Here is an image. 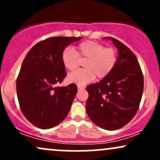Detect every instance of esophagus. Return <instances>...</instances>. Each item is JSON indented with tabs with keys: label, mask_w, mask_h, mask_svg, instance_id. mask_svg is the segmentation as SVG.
I'll return each instance as SVG.
<instances>
[{
	"label": "esophagus",
	"mask_w": 160,
	"mask_h": 160,
	"mask_svg": "<svg viewBox=\"0 0 160 160\" xmlns=\"http://www.w3.org/2000/svg\"><path fill=\"white\" fill-rule=\"evenodd\" d=\"M78 90H79V91H80V90H83V89H85V87H84L83 86H78Z\"/></svg>",
	"instance_id": "1"
}]
</instances>
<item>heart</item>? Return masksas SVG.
Here are the masks:
<instances>
[{
    "label": "heart",
    "instance_id": "heart-1",
    "mask_svg": "<svg viewBox=\"0 0 160 160\" xmlns=\"http://www.w3.org/2000/svg\"><path fill=\"white\" fill-rule=\"evenodd\" d=\"M80 60H85L84 69L71 73L68 78L70 82L82 86L92 81L95 77L98 79L107 77L117 63V51L97 41L86 40L79 43L75 50L68 47L62 52V63L70 71L78 68Z\"/></svg>",
    "mask_w": 160,
    "mask_h": 160
}]
</instances>
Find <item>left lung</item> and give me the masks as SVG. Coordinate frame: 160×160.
<instances>
[{
    "label": "left lung",
    "instance_id": "left-lung-1",
    "mask_svg": "<svg viewBox=\"0 0 160 160\" xmlns=\"http://www.w3.org/2000/svg\"><path fill=\"white\" fill-rule=\"evenodd\" d=\"M119 51L112 71L99 82L86 87L87 114L95 125L116 130L128 123L136 114L144 89V76L137 57L128 47L111 37Z\"/></svg>",
    "mask_w": 160,
    "mask_h": 160
}]
</instances>
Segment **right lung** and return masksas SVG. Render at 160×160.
Here are the masks:
<instances>
[{
    "mask_svg": "<svg viewBox=\"0 0 160 160\" xmlns=\"http://www.w3.org/2000/svg\"><path fill=\"white\" fill-rule=\"evenodd\" d=\"M81 38L52 37L38 42L27 53L16 80V92L23 115L37 127L52 128L67 117L78 86L56 85L67 75L62 52Z\"/></svg>",
    "mask_w": 160,
    "mask_h": 160,
    "instance_id": "add662e5",
    "label": "right lung"
}]
</instances>
